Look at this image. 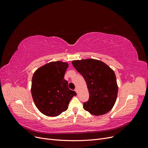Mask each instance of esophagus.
<instances>
[{"mask_svg": "<svg viewBox=\"0 0 148 148\" xmlns=\"http://www.w3.org/2000/svg\"><path fill=\"white\" fill-rule=\"evenodd\" d=\"M75 91L76 92H78V88H75Z\"/></svg>", "mask_w": 148, "mask_h": 148, "instance_id": "obj_1", "label": "esophagus"}]
</instances>
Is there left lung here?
<instances>
[{
  "label": "left lung",
  "mask_w": 148,
  "mask_h": 148,
  "mask_svg": "<svg viewBox=\"0 0 148 148\" xmlns=\"http://www.w3.org/2000/svg\"><path fill=\"white\" fill-rule=\"evenodd\" d=\"M72 64L87 84L89 97L83 103L84 110L94 115L109 112L115 104L118 93L114 71L104 62L92 59L73 60Z\"/></svg>",
  "instance_id": "left-lung-1"
}]
</instances>
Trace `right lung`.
Returning <instances> with one entry per match:
<instances>
[{
  "instance_id": "add662e5",
  "label": "right lung",
  "mask_w": 148,
  "mask_h": 148,
  "mask_svg": "<svg viewBox=\"0 0 148 148\" xmlns=\"http://www.w3.org/2000/svg\"><path fill=\"white\" fill-rule=\"evenodd\" d=\"M68 64L52 62L39 68L33 74L31 95L36 106L43 114L56 117L68 109L74 96L64 75Z\"/></svg>"
}]
</instances>
